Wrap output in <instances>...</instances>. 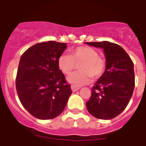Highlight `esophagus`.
Returning a JSON list of instances; mask_svg holds the SVG:
<instances>
[{
	"label": "esophagus",
	"instance_id": "esophagus-1",
	"mask_svg": "<svg viewBox=\"0 0 146 146\" xmlns=\"http://www.w3.org/2000/svg\"><path fill=\"white\" fill-rule=\"evenodd\" d=\"M80 89V87H76L74 86H71V89H72V91H73V92H74L78 91Z\"/></svg>",
	"mask_w": 146,
	"mask_h": 146
}]
</instances>
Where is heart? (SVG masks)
I'll return each mask as SVG.
<instances>
[{"label":"heart","instance_id":"obj_1","mask_svg":"<svg viewBox=\"0 0 146 146\" xmlns=\"http://www.w3.org/2000/svg\"><path fill=\"white\" fill-rule=\"evenodd\" d=\"M98 51L89 46L77 47L70 50V54H63L58 58L59 70L65 75H68L80 64L81 71L71 74L68 78L70 84L80 87L91 82L92 76L98 78L106 69V60L98 55Z\"/></svg>","mask_w":146,"mask_h":146}]
</instances>
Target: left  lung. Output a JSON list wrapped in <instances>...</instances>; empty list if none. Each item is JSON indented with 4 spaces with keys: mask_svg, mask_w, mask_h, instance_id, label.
Here are the masks:
<instances>
[{
    "mask_svg": "<svg viewBox=\"0 0 146 146\" xmlns=\"http://www.w3.org/2000/svg\"><path fill=\"white\" fill-rule=\"evenodd\" d=\"M102 48L106 57V69L92 89L86 102L92 115L110 120L119 115L129 102L135 87L134 66L131 58L119 44L109 42H86Z\"/></svg>",
    "mask_w": 146,
    "mask_h": 146,
    "instance_id": "1",
    "label": "left lung"
}]
</instances>
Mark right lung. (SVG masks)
<instances>
[{
	"instance_id": "add662e5",
	"label": "right lung",
	"mask_w": 146,
	"mask_h": 146,
	"mask_svg": "<svg viewBox=\"0 0 146 146\" xmlns=\"http://www.w3.org/2000/svg\"><path fill=\"white\" fill-rule=\"evenodd\" d=\"M66 48V43L48 41L34 44L21 56L16 78L17 94L25 109L38 119L60 115L72 94L57 64Z\"/></svg>"
}]
</instances>
